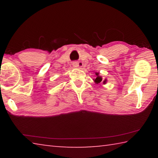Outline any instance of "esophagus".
<instances>
[{
  "label": "esophagus",
  "instance_id": "34e87169",
  "mask_svg": "<svg viewBox=\"0 0 158 158\" xmlns=\"http://www.w3.org/2000/svg\"><path fill=\"white\" fill-rule=\"evenodd\" d=\"M73 66L74 68H79L80 65H79V63L78 62H73Z\"/></svg>",
  "mask_w": 158,
  "mask_h": 158
}]
</instances>
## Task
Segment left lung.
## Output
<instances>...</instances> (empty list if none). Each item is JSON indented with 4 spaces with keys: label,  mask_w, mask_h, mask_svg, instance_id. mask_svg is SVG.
Segmentation results:
<instances>
[{
    "label": "left lung",
    "mask_w": 158,
    "mask_h": 158,
    "mask_svg": "<svg viewBox=\"0 0 158 158\" xmlns=\"http://www.w3.org/2000/svg\"><path fill=\"white\" fill-rule=\"evenodd\" d=\"M95 75H96V78L95 79H93V81L95 83V84H100V83H102L103 84H106V81H107V79H105V80L102 79V77L101 76L99 75V73H95Z\"/></svg>",
    "instance_id": "1"
}]
</instances>
